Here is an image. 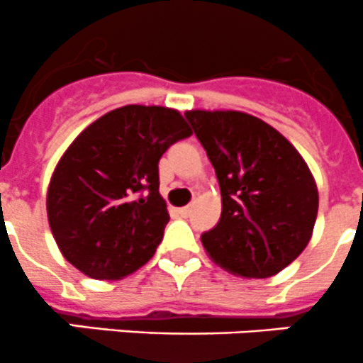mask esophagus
<instances>
[{"mask_svg": "<svg viewBox=\"0 0 363 363\" xmlns=\"http://www.w3.org/2000/svg\"><path fill=\"white\" fill-rule=\"evenodd\" d=\"M190 210H192V208H190V206H183V208H178V213H180L182 217H189V215H190Z\"/></svg>", "mask_w": 363, "mask_h": 363, "instance_id": "esophagus-1", "label": "esophagus"}]
</instances>
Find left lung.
Wrapping results in <instances>:
<instances>
[{"instance_id":"8db88e82","label":"left lung","mask_w":363,"mask_h":363,"mask_svg":"<svg viewBox=\"0 0 363 363\" xmlns=\"http://www.w3.org/2000/svg\"><path fill=\"white\" fill-rule=\"evenodd\" d=\"M217 174L222 213L201 235L208 256L242 277L267 279L307 247L318 217V186L295 146L240 111H186Z\"/></svg>"}]
</instances>
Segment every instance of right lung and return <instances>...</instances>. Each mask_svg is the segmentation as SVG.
I'll return each mask as SVG.
<instances>
[{"instance_id":"add662e5","label":"right lung","mask_w":363,"mask_h":363,"mask_svg":"<svg viewBox=\"0 0 363 363\" xmlns=\"http://www.w3.org/2000/svg\"><path fill=\"white\" fill-rule=\"evenodd\" d=\"M192 135L178 111L125 106L75 138L48 190V217L61 254L99 281H118L148 263L169 222L159 192V160Z\"/></svg>"}]
</instances>
